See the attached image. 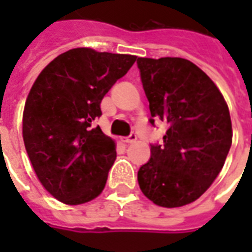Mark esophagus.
Segmentation results:
<instances>
[{"mask_svg": "<svg viewBox=\"0 0 252 252\" xmlns=\"http://www.w3.org/2000/svg\"><path fill=\"white\" fill-rule=\"evenodd\" d=\"M136 139H137L136 135H135V133H132V135H129L128 137H124V139H123V142L126 143V144H131V143L136 142Z\"/></svg>", "mask_w": 252, "mask_h": 252, "instance_id": "34e87169", "label": "esophagus"}]
</instances>
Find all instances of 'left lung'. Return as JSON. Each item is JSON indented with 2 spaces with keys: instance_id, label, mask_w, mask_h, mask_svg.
Returning <instances> with one entry per match:
<instances>
[{
  "instance_id": "left-lung-1",
  "label": "left lung",
  "mask_w": 252,
  "mask_h": 252,
  "mask_svg": "<svg viewBox=\"0 0 252 252\" xmlns=\"http://www.w3.org/2000/svg\"><path fill=\"white\" fill-rule=\"evenodd\" d=\"M151 123L170 124L163 146H151V158L137 181L155 205H188L209 189L232 144L229 109L215 82L182 58H139Z\"/></svg>"
}]
</instances>
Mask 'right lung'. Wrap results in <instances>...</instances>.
Returning <instances> with one entry per match:
<instances>
[{"label":"right lung","mask_w":252,"mask_h":252,"mask_svg":"<svg viewBox=\"0 0 252 252\" xmlns=\"http://www.w3.org/2000/svg\"><path fill=\"white\" fill-rule=\"evenodd\" d=\"M137 57L81 47L48 63L23 112V139L43 188L67 205L98 197L116 160V143L93 121L101 101Z\"/></svg>","instance_id":"obj_1"}]
</instances>
